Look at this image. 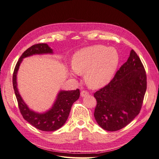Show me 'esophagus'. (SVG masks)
<instances>
[{"mask_svg": "<svg viewBox=\"0 0 159 159\" xmlns=\"http://www.w3.org/2000/svg\"><path fill=\"white\" fill-rule=\"evenodd\" d=\"M81 96L82 98H84V97H85V96H87V95H89V93L88 92V91H84V90H83V91H81Z\"/></svg>", "mask_w": 159, "mask_h": 159, "instance_id": "34e87169", "label": "esophagus"}]
</instances>
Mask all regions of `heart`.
<instances>
[{
  "label": "heart",
  "mask_w": 159,
  "mask_h": 159,
  "mask_svg": "<svg viewBox=\"0 0 159 159\" xmlns=\"http://www.w3.org/2000/svg\"><path fill=\"white\" fill-rule=\"evenodd\" d=\"M119 64V54L112 47L95 45L81 49L72 58V68L76 74H85L89 88L98 89L107 84Z\"/></svg>",
  "instance_id": "b5f03b06"
}]
</instances>
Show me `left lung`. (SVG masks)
Listing matches in <instances>:
<instances>
[{
	"label": "left lung",
	"instance_id": "8db88e82",
	"mask_svg": "<svg viewBox=\"0 0 159 159\" xmlns=\"http://www.w3.org/2000/svg\"><path fill=\"white\" fill-rule=\"evenodd\" d=\"M147 89V75L136 52L131 50L127 61L108 85L94 93L97 100L94 117L102 129L116 131L137 116Z\"/></svg>",
	"mask_w": 159,
	"mask_h": 159
}]
</instances>
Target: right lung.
I'll return each mask as SVG.
<instances>
[{"label": "right lung", "mask_w": 159, "mask_h": 159, "mask_svg": "<svg viewBox=\"0 0 159 159\" xmlns=\"http://www.w3.org/2000/svg\"><path fill=\"white\" fill-rule=\"evenodd\" d=\"M54 52L47 44H37L28 48L19 58L14 68L12 83L18 107L24 119L36 129L44 131H54L64 125L68 119L72 105L80 98L79 89L60 90L51 108L43 113L36 112L24 102L17 87V74L24 58L33 55L53 54Z\"/></svg>", "instance_id": "add662e5"}]
</instances>
